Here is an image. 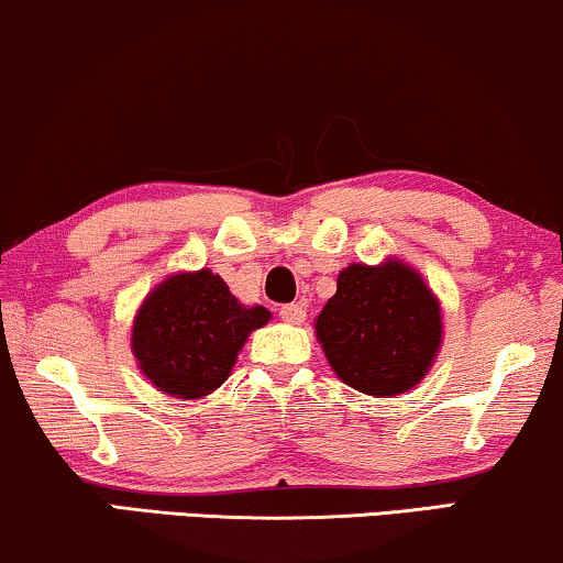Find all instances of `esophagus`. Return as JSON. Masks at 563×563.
<instances>
[{
	"instance_id": "1",
	"label": "esophagus",
	"mask_w": 563,
	"mask_h": 563,
	"mask_svg": "<svg viewBox=\"0 0 563 563\" xmlns=\"http://www.w3.org/2000/svg\"><path fill=\"white\" fill-rule=\"evenodd\" d=\"M279 318L284 322H291V325H299V322H305L307 312H305L302 305H282L279 307Z\"/></svg>"
}]
</instances>
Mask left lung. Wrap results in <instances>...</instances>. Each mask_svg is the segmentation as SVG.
I'll return each instance as SVG.
<instances>
[{
  "instance_id": "obj_1",
  "label": "left lung",
  "mask_w": 563,
  "mask_h": 563,
  "mask_svg": "<svg viewBox=\"0 0 563 563\" xmlns=\"http://www.w3.org/2000/svg\"><path fill=\"white\" fill-rule=\"evenodd\" d=\"M441 302L412 266L387 258L351 264L314 320V335L338 379L372 397L420 384L441 351Z\"/></svg>"
}]
</instances>
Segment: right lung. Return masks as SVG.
I'll return each instance as SVG.
<instances>
[{
	"mask_svg": "<svg viewBox=\"0 0 563 563\" xmlns=\"http://www.w3.org/2000/svg\"><path fill=\"white\" fill-rule=\"evenodd\" d=\"M268 318L266 307L238 302L210 268L181 272L143 299L130 345L158 391L199 399L228 379L251 330L264 328Z\"/></svg>",
	"mask_w": 563,
	"mask_h": 563,
	"instance_id": "right-lung-1",
	"label": "right lung"
}]
</instances>
